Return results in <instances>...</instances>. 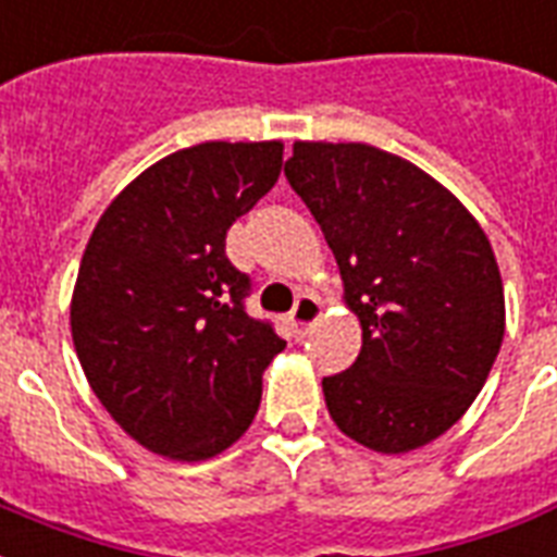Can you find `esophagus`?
<instances>
[{
  "label": "esophagus",
  "mask_w": 557,
  "mask_h": 557,
  "mask_svg": "<svg viewBox=\"0 0 557 557\" xmlns=\"http://www.w3.org/2000/svg\"><path fill=\"white\" fill-rule=\"evenodd\" d=\"M320 299L311 294H302L299 299H296L294 311H290V325H294V334L296 337H305L308 334V329H311L317 320H320Z\"/></svg>",
  "instance_id": "esophagus-1"
}]
</instances>
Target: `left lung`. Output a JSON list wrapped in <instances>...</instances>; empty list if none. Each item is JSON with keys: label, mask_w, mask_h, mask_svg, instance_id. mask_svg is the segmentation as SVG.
I'll use <instances>...</instances> for the list:
<instances>
[{"label": "left lung", "mask_w": 557, "mask_h": 557, "mask_svg": "<svg viewBox=\"0 0 557 557\" xmlns=\"http://www.w3.org/2000/svg\"><path fill=\"white\" fill-rule=\"evenodd\" d=\"M284 175L332 246L361 352L325 375L343 434L399 455L453 429L487 382L505 294L482 225L420 166L367 144H294Z\"/></svg>", "instance_id": "left-lung-1"}]
</instances>
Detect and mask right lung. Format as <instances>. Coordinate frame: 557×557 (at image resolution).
Instances as JSON below:
<instances>
[{
	"mask_svg": "<svg viewBox=\"0 0 557 557\" xmlns=\"http://www.w3.org/2000/svg\"><path fill=\"white\" fill-rule=\"evenodd\" d=\"M282 149L214 140L166 154L87 240L70 308L75 352L99 403L152 453L205 461L261 405L284 341L246 313L252 278L228 261L225 234L278 182Z\"/></svg>",
	"mask_w": 557,
	"mask_h": 557,
	"instance_id": "1",
	"label": "right lung"
}]
</instances>
